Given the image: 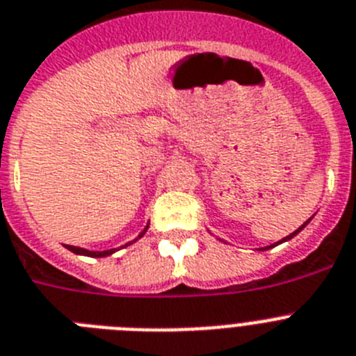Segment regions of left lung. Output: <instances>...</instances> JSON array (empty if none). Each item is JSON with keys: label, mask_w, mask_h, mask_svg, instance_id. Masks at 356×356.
<instances>
[{"label": "left lung", "mask_w": 356, "mask_h": 356, "mask_svg": "<svg viewBox=\"0 0 356 356\" xmlns=\"http://www.w3.org/2000/svg\"><path fill=\"white\" fill-rule=\"evenodd\" d=\"M309 220H312V218H309ZM309 220H308V221H306V223H305V225H300V227H299V229H297V230H296V232H291V234H290V236H286V238H284V239H281V241H279V243H282V241H288V239H291V238H293V236H297V234H299V232H300V230L305 229L306 225H308V223H309ZM270 247H275V245H270ZM270 247H265V248H261V250H268V248H270Z\"/></svg>", "instance_id": "left-lung-1"}]
</instances>
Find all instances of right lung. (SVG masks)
I'll list each match as a JSON object with an SVG mask.
<instances>
[{"label":"right lung","instance_id":"1","mask_svg":"<svg viewBox=\"0 0 356 356\" xmlns=\"http://www.w3.org/2000/svg\"><path fill=\"white\" fill-rule=\"evenodd\" d=\"M147 229H149V225L145 227L144 230H142L140 234H138V238H142V236L147 232ZM135 241H131V243H135ZM131 243H127V245H131ZM127 245H124V247H127ZM66 248L74 252V254H79V256H88V257H106V256H111L113 252H117V248H111V250H102V252H93V250H86V248H81V247H72V245H66Z\"/></svg>","mask_w":356,"mask_h":356}]
</instances>
